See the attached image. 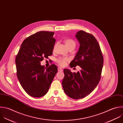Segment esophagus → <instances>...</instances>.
<instances>
[{"instance_id": "34e87169", "label": "esophagus", "mask_w": 123, "mask_h": 123, "mask_svg": "<svg viewBox=\"0 0 123 123\" xmlns=\"http://www.w3.org/2000/svg\"><path fill=\"white\" fill-rule=\"evenodd\" d=\"M58 71L59 72H62V71H63V69L59 67V68H58Z\"/></svg>"}]
</instances>
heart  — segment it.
I'll return each mask as SVG.
<instances>
[{
  "mask_svg": "<svg viewBox=\"0 0 123 123\" xmlns=\"http://www.w3.org/2000/svg\"><path fill=\"white\" fill-rule=\"evenodd\" d=\"M64 42L67 47V48L68 49V50H74L76 46V43L75 41L72 39L71 38H67L65 39L64 41ZM57 46V43H56L54 47L53 50L55 51ZM68 61V59L67 58L65 57H60L56 59V62L61 67L65 66L67 63V62Z\"/></svg>",
  "mask_w": 123,
  "mask_h": 123,
  "instance_id": "b5f03b06",
  "label": "heart"
}]
</instances>
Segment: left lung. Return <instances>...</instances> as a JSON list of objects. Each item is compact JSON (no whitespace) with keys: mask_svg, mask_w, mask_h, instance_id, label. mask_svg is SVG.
Listing matches in <instances>:
<instances>
[{"mask_svg":"<svg viewBox=\"0 0 123 123\" xmlns=\"http://www.w3.org/2000/svg\"><path fill=\"white\" fill-rule=\"evenodd\" d=\"M76 37L80 43L79 51L70 62V68L79 66L80 71L72 73L64 69L62 86L65 93L73 99L83 98L96 87L101 78L103 56L96 38L84 31H78Z\"/></svg>","mask_w":123,"mask_h":123,"instance_id":"left-lung-1","label":"left lung"}]
</instances>
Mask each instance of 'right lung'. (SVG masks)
Listing matches in <instances>:
<instances>
[{"mask_svg": "<svg viewBox=\"0 0 123 123\" xmlns=\"http://www.w3.org/2000/svg\"><path fill=\"white\" fill-rule=\"evenodd\" d=\"M54 32L39 31L26 38L15 58L16 74L24 90L30 96L40 98L48 91L57 72L52 64L46 68L40 65L44 58L52 55L55 39Z\"/></svg>", "mask_w": 123, "mask_h": 123, "instance_id": "right-lung-1", "label": "right lung"}]
</instances>
